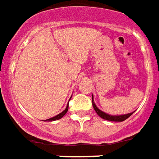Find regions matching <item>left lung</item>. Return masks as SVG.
<instances>
[{"label":"left lung","instance_id":"obj_1","mask_svg":"<svg viewBox=\"0 0 159 159\" xmlns=\"http://www.w3.org/2000/svg\"><path fill=\"white\" fill-rule=\"evenodd\" d=\"M92 106L94 108L96 113L98 114L100 117L103 118L104 120H107V121H125L126 119H128V118L130 116H132L133 113H134V112H132V113L127 114V115H123V116H110V115H108V114L104 113L103 111H101L98 107L96 106L95 103L93 102V96H92Z\"/></svg>","mask_w":159,"mask_h":159}]
</instances>
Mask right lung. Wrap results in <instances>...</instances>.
I'll return each mask as SVG.
<instances>
[{
  "label": "right lung",
  "instance_id": "right-lung-1",
  "mask_svg": "<svg viewBox=\"0 0 159 159\" xmlns=\"http://www.w3.org/2000/svg\"><path fill=\"white\" fill-rule=\"evenodd\" d=\"M67 110H68V104H67V108L65 109V110L61 112V113H60L59 115H57V116H56L55 117H52V118H49V119H47V120H45V121H56V120H59V119H61V118L62 117V116H64L65 115H66V113L67 112Z\"/></svg>",
  "mask_w": 159,
  "mask_h": 159
}]
</instances>
